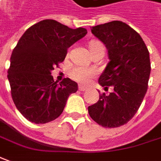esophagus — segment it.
<instances>
[{
    "label": "esophagus",
    "mask_w": 161,
    "mask_h": 161,
    "mask_svg": "<svg viewBox=\"0 0 161 161\" xmlns=\"http://www.w3.org/2000/svg\"><path fill=\"white\" fill-rule=\"evenodd\" d=\"M79 90L80 91H86V90H87V87H83L81 85H79Z\"/></svg>",
    "instance_id": "esophagus-1"
}]
</instances>
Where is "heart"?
I'll use <instances>...</instances> for the list:
<instances>
[{"instance_id":"heart-1","label":"heart","mask_w":161,"mask_h":161,"mask_svg":"<svg viewBox=\"0 0 161 161\" xmlns=\"http://www.w3.org/2000/svg\"><path fill=\"white\" fill-rule=\"evenodd\" d=\"M89 49L91 53H94L99 49H104V45L100 41H92L89 43ZM95 74L96 71L94 68H86L81 66H75L70 71L71 78L81 84H87L89 82V80Z\"/></svg>"}]
</instances>
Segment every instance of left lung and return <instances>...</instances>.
Wrapping results in <instances>:
<instances>
[{"instance_id": "obj_1", "label": "left lung", "mask_w": 161, "mask_h": 161, "mask_svg": "<svg viewBox=\"0 0 161 161\" xmlns=\"http://www.w3.org/2000/svg\"><path fill=\"white\" fill-rule=\"evenodd\" d=\"M108 49L109 62L100 76L104 90L96 103L88 107L93 120L105 128L125 125L137 113L147 91L151 73L149 52L140 35L121 21L91 28Z\"/></svg>"}]
</instances>
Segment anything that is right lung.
<instances>
[{
	"mask_svg": "<svg viewBox=\"0 0 161 161\" xmlns=\"http://www.w3.org/2000/svg\"><path fill=\"white\" fill-rule=\"evenodd\" d=\"M87 33L55 20L40 21L18 41L10 58L8 79L15 107L34 124H45L61 115L67 98L78 84L65 78L54 81L51 71L64 61L67 49Z\"/></svg>",
	"mask_w": 161,
	"mask_h": 161,
	"instance_id": "right-lung-1",
	"label": "right lung"
}]
</instances>
